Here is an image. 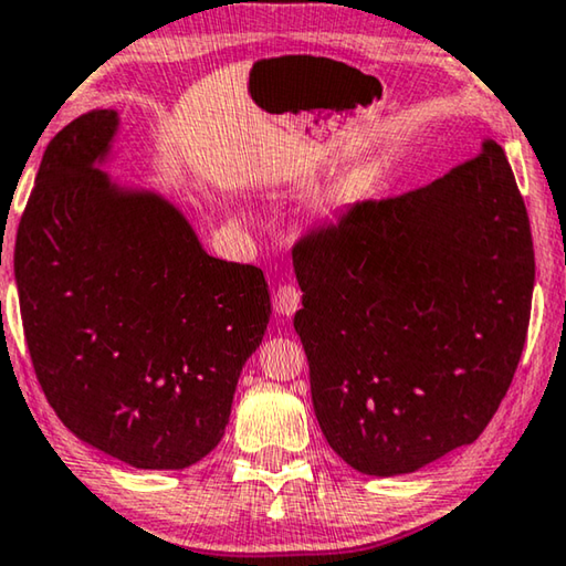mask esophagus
<instances>
[{"label":"esophagus","instance_id":"1","mask_svg":"<svg viewBox=\"0 0 566 566\" xmlns=\"http://www.w3.org/2000/svg\"><path fill=\"white\" fill-rule=\"evenodd\" d=\"M300 304H302V292H300L297 284L284 282V284L276 286L274 307H276V312H280V315H294V312L300 310Z\"/></svg>","mask_w":566,"mask_h":566}]
</instances>
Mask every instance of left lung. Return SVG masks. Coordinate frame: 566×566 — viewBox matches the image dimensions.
I'll return each instance as SVG.
<instances>
[{"label":"left lung","instance_id":"obj_1","mask_svg":"<svg viewBox=\"0 0 566 566\" xmlns=\"http://www.w3.org/2000/svg\"><path fill=\"white\" fill-rule=\"evenodd\" d=\"M292 262L312 406L339 459L396 476L476 441L514 380L534 290L526 206L496 140L310 227Z\"/></svg>","mask_w":566,"mask_h":566}]
</instances>
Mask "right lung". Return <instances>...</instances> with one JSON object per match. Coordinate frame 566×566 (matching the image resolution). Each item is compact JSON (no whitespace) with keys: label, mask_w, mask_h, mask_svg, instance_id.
I'll use <instances>...</instances> for the list:
<instances>
[{"label":"right lung","mask_w":566,"mask_h":566,"mask_svg":"<svg viewBox=\"0 0 566 566\" xmlns=\"http://www.w3.org/2000/svg\"><path fill=\"white\" fill-rule=\"evenodd\" d=\"M115 111H90L44 150L14 244L24 339L57 418L136 469H186L229 423L262 343L259 266L201 249L174 206L123 193L95 160Z\"/></svg>","instance_id":"obj_1"}]
</instances>
